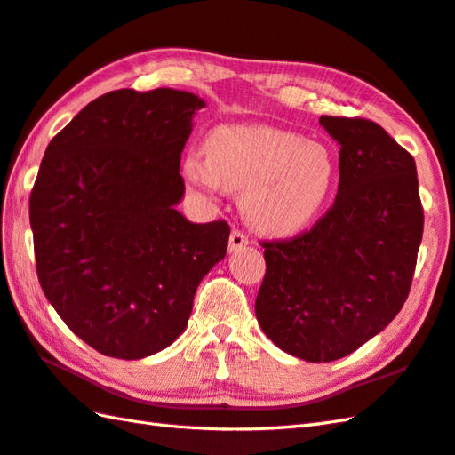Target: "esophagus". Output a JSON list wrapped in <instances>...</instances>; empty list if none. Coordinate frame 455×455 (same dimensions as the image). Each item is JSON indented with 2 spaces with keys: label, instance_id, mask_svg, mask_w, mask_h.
Here are the masks:
<instances>
[{
  "label": "esophagus",
  "instance_id": "obj_1",
  "mask_svg": "<svg viewBox=\"0 0 455 455\" xmlns=\"http://www.w3.org/2000/svg\"><path fill=\"white\" fill-rule=\"evenodd\" d=\"M247 245H249V237L243 234V231H239V229L231 231V235H229V251L231 252L245 249Z\"/></svg>",
  "mask_w": 455,
  "mask_h": 455
}]
</instances>
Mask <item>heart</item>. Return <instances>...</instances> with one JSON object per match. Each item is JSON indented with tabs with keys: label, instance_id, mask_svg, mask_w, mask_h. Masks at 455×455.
<instances>
[{
	"label": "heart",
	"instance_id": "b5f03b06",
	"mask_svg": "<svg viewBox=\"0 0 455 455\" xmlns=\"http://www.w3.org/2000/svg\"><path fill=\"white\" fill-rule=\"evenodd\" d=\"M206 158L187 154L185 180L196 189L241 191L243 218L268 235H291L311 226L338 185L328 147L270 125H221L204 144Z\"/></svg>",
	"mask_w": 455,
	"mask_h": 455
}]
</instances>
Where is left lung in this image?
I'll list each match as a JSON object with an SVG mask.
<instances>
[{"label":"left lung","mask_w":455,"mask_h":455,"mask_svg":"<svg viewBox=\"0 0 455 455\" xmlns=\"http://www.w3.org/2000/svg\"><path fill=\"white\" fill-rule=\"evenodd\" d=\"M339 144L336 203L293 239L264 241L254 303L264 334L293 357L349 355L402 311L423 239L417 168L374 121L320 117Z\"/></svg>","instance_id":"left-lung-1"}]
</instances>
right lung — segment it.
<instances>
[{
  "label": "right lung",
  "mask_w": 455,
  "mask_h": 455,
  "mask_svg": "<svg viewBox=\"0 0 455 455\" xmlns=\"http://www.w3.org/2000/svg\"><path fill=\"white\" fill-rule=\"evenodd\" d=\"M201 108L185 91L121 88L84 106L42 158L30 193L38 282L102 355L132 361L168 347L198 283L226 257V220L193 224L175 208Z\"/></svg>",
  "instance_id": "obj_1"
}]
</instances>
